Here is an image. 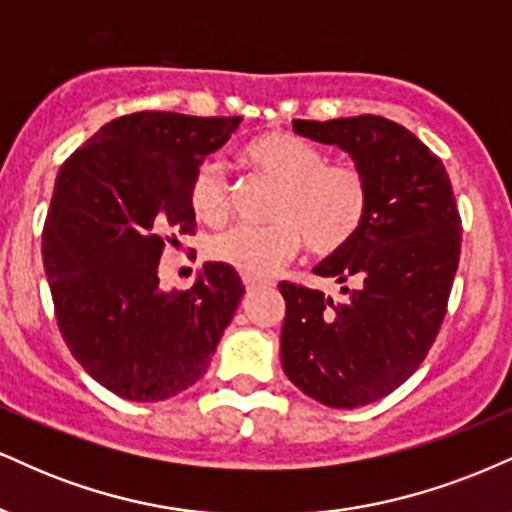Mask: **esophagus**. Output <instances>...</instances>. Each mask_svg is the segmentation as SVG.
<instances>
[{
    "label": "esophagus",
    "instance_id": "1",
    "mask_svg": "<svg viewBox=\"0 0 512 512\" xmlns=\"http://www.w3.org/2000/svg\"><path fill=\"white\" fill-rule=\"evenodd\" d=\"M242 282H244V287L246 290H256V287H261L263 285V280H258V278H251V275H242Z\"/></svg>",
    "mask_w": 512,
    "mask_h": 512
}]
</instances>
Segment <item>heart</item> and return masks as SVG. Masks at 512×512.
<instances>
[{
	"label": "heart",
	"mask_w": 512,
	"mask_h": 512,
	"mask_svg": "<svg viewBox=\"0 0 512 512\" xmlns=\"http://www.w3.org/2000/svg\"><path fill=\"white\" fill-rule=\"evenodd\" d=\"M242 162L278 184L268 225H234L208 244L213 261L251 278H266L306 244L314 254H335L357 237L369 218L371 184L357 162H328L314 143L290 131H266L244 143ZM194 215L218 225L227 215L225 174L203 160L189 184Z\"/></svg>",
	"instance_id": "1"
}]
</instances>
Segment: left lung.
Wrapping results in <instances>:
<instances>
[{"mask_svg":"<svg viewBox=\"0 0 512 512\" xmlns=\"http://www.w3.org/2000/svg\"><path fill=\"white\" fill-rule=\"evenodd\" d=\"M292 124L350 153L371 184L362 230L314 268L340 282L342 297L280 282L287 378L321 405L354 410L400 388L429 354L458 270L462 220L441 158L405 126L376 114Z\"/></svg>","mask_w":512,"mask_h":512,"instance_id":"8db88e82","label":"left lung"}]
</instances>
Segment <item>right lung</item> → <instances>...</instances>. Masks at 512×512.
Masks as SVG:
<instances>
[{
	"mask_svg": "<svg viewBox=\"0 0 512 512\" xmlns=\"http://www.w3.org/2000/svg\"><path fill=\"white\" fill-rule=\"evenodd\" d=\"M239 122L124 114L59 167L42 230L54 316L76 362L119 398L160 402L194 386L242 302L222 263H203L184 292H162L158 278L165 244L196 230L194 170Z\"/></svg>",
	"mask_w": 512,
	"mask_h": 512,
	"instance_id": "1",
	"label": "right lung"
}]
</instances>
